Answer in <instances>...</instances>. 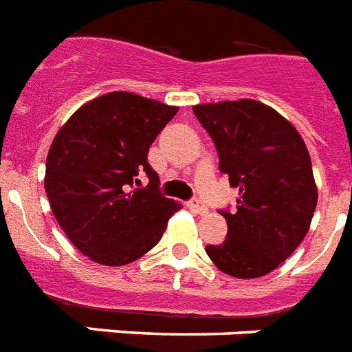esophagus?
<instances>
[{"mask_svg":"<svg viewBox=\"0 0 352 352\" xmlns=\"http://www.w3.org/2000/svg\"><path fill=\"white\" fill-rule=\"evenodd\" d=\"M187 205H189V209H192L196 214H207V212H209V209H207L199 199H190Z\"/></svg>","mask_w":352,"mask_h":352,"instance_id":"34e87169","label":"esophagus"}]
</instances>
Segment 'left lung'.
<instances>
[{"mask_svg": "<svg viewBox=\"0 0 352 352\" xmlns=\"http://www.w3.org/2000/svg\"><path fill=\"white\" fill-rule=\"evenodd\" d=\"M192 111L214 142L220 170L240 189L234 212H221L227 238L205 251L229 276H265L302 243L318 204L305 142L261 101L201 103Z\"/></svg>", "mask_w": 352, "mask_h": 352, "instance_id": "8db88e82", "label": "left lung"}]
</instances>
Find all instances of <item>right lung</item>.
Segmentation results:
<instances>
[{
	"instance_id": "add662e5",
	"label": "right lung",
	"mask_w": 352,
	"mask_h": 352,
	"mask_svg": "<svg viewBox=\"0 0 352 352\" xmlns=\"http://www.w3.org/2000/svg\"><path fill=\"white\" fill-rule=\"evenodd\" d=\"M178 107L116 91L87 101L52 140L45 190L60 227L81 254L118 267L147 254L182 204L158 192L148 147ZM147 190H132L138 173Z\"/></svg>"
}]
</instances>
